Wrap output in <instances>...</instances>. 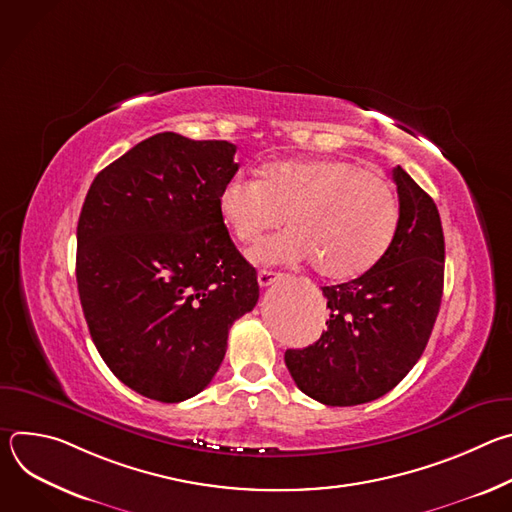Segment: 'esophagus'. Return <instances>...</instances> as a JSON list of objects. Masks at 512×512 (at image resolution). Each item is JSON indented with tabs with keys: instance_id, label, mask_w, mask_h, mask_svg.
I'll return each mask as SVG.
<instances>
[{
	"instance_id": "34e87169",
	"label": "esophagus",
	"mask_w": 512,
	"mask_h": 512,
	"mask_svg": "<svg viewBox=\"0 0 512 512\" xmlns=\"http://www.w3.org/2000/svg\"><path fill=\"white\" fill-rule=\"evenodd\" d=\"M277 277H279V273H275V271H271V269H261V271L257 273V281H259L261 287L271 285Z\"/></svg>"
}]
</instances>
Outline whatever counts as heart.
<instances>
[{
  "label": "heart",
  "mask_w": 512,
  "mask_h": 512,
  "mask_svg": "<svg viewBox=\"0 0 512 512\" xmlns=\"http://www.w3.org/2000/svg\"><path fill=\"white\" fill-rule=\"evenodd\" d=\"M218 216L241 243H257L283 225L287 233L259 245L261 263H310L330 281L369 273L389 251L399 225L391 184L338 158L275 160L259 180L233 176L218 192Z\"/></svg>",
  "instance_id": "b5f03b06"
}]
</instances>
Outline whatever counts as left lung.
<instances>
[{
  "mask_svg": "<svg viewBox=\"0 0 512 512\" xmlns=\"http://www.w3.org/2000/svg\"><path fill=\"white\" fill-rule=\"evenodd\" d=\"M399 225L385 257L356 279L324 285L330 308L320 340L285 350L289 375L308 397L348 407L369 403L415 367L444 294V231L431 196L393 170Z\"/></svg>",
  "mask_w": 512,
  "mask_h": 512,
  "instance_id": "left-lung-1",
  "label": "left lung"
}]
</instances>
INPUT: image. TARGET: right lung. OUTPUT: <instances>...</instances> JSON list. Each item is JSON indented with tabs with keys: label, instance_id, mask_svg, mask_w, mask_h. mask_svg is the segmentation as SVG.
Returning <instances> with one entry per match:
<instances>
[{
	"label": "right lung",
	"instance_id": "right-lung-1",
	"mask_svg": "<svg viewBox=\"0 0 512 512\" xmlns=\"http://www.w3.org/2000/svg\"><path fill=\"white\" fill-rule=\"evenodd\" d=\"M237 145L164 131L93 180L77 227V283L91 338L135 393L180 403L216 375L233 322L259 300L216 198Z\"/></svg>",
	"mask_w": 512,
	"mask_h": 512
}]
</instances>
